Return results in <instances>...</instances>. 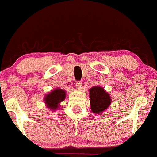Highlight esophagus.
Masks as SVG:
<instances>
[{"mask_svg":"<svg viewBox=\"0 0 157 157\" xmlns=\"http://www.w3.org/2000/svg\"><path fill=\"white\" fill-rule=\"evenodd\" d=\"M76 88L78 89V90H81V88H82L81 82H77V84H76Z\"/></svg>","mask_w":157,"mask_h":157,"instance_id":"34e87169","label":"esophagus"}]
</instances>
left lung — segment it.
<instances>
[{
  "label": "left lung",
  "instance_id": "left-lung-1",
  "mask_svg": "<svg viewBox=\"0 0 157 157\" xmlns=\"http://www.w3.org/2000/svg\"><path fill=\"white\" fill-rule=\"evenodd\" d=\"M89 98L91 112L94 114L102 113L111 105L109 94L101 86H94L89 89Z\"/></svg>",
  "mask_w": 157,
  "mask_h": 157
}]
</instances>
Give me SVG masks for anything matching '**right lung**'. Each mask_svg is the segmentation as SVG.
Masks as SVG:
<instances>
[{"mask_svg":"<svg viewBox=\"0 0 157 157\" xmlns=\"http://www.w3.org/2000/svg\"><path fill=\"white\" fill-rule=\"evenodd\" d=\"M66 92L65 90L61 88H56L52 91L46 94L44 98V102L46 107L52 111H56L59 109L60 103L66 98Z\"/></svg>","mask_w":157,"mask_h":157,"instance_id":"obj_1","label":"right lung"}]
</instances>
